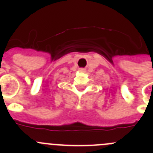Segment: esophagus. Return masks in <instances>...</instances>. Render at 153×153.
<instances>
[{
	"label": "esophagus",
	"mask_w": 153,
	"mask_h": 153,
	"mask_svg": "<svg viewBox=\"0 0 153 153\" xmlns=\"http://www.w3.org/2000/svg\"><path fill=\"white\" fill-rule=\"evenodd\" d=\"M79 71L80 73H85V72H86V70H85V69H83V68H80L79 70Z\"/></svg>",
	"instance_id": "esophagus-1"
}]
</instances>
